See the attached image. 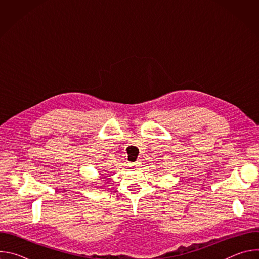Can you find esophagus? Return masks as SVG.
<instances>
[{
	"label": "esophagus",
	"mask_w": 259,
	"mask_h": 259,
	"mask_svg": "<svg viewBox=\"0 0 259 259\" xmlns=\"http://www.w3.org/2000/svg\"><path fill=\"white\" fill-rule=\"evenodd\" d=\"M130 166H132V167H137V166H139V163L136 162V163H134V164H130Z\"/></svg>",
	"instance_id": "obj_1"
}]
</instances>
